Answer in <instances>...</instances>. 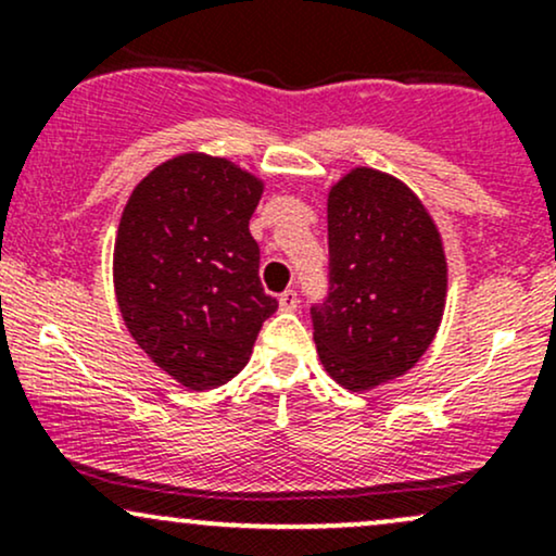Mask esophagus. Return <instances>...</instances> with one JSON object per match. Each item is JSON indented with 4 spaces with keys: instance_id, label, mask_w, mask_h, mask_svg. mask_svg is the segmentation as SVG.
<instances>
[{
    "instance_id": "obj_1",
    "label": "esophagus",
    "mask_w": 556,
    "mask_h": 556,
    "mask_svg": "<svg viewBox=\"0 0 556 556\" xmlns=\"http://www.w3.org/2000/svg\"><path fill=\"white\" fill-rule=\"evenodd\" d=\"M298 305H300L298 290H285L282 295H279V308L282 311H298Z\"/></svg>"
}]
</instances>
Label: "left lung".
<instances>
[{
    "label": "left lung",
    "instance_id": "left-lung-1",
    "mask_svg": "<svg viewBox=\"0 0 556 556\" xmlns=\"http://www.w3.org/2000/svg\"><path fill=\"white\" fill-rule=\"evenodd\" d=\"M327 279L311 321L331 379L363 392L410 371L437 334L446 292L442 240L410 188L376 169L337 182Z\"/></svg>",
    "mask_w": 556,
    "mask_h": 556
}]
</instances>
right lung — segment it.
Segmentation results:
<instances>
[{
    "instance_id": "right-lung-1",
    "label": "right lung",
    "mask_w": 556,
    "mask_h": 556,
    "mask_svg": "<svg viewBox=\"0 0 556 556\" xmlns=\"http://www.w3.org/2000/svg\"><path fill=\"white\" fill-rule=\"evenodd\" d=\"M261 182L227 159L185 154L132 190L117 245L114 290L132 340L190 389L238 376L279 308L261 287L248 222Z\"/></svg>"
}]
</instances>
